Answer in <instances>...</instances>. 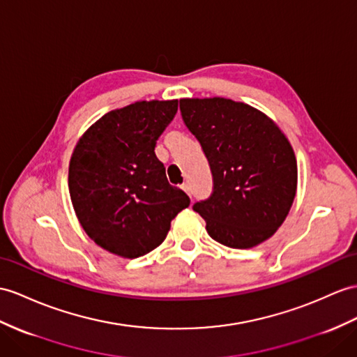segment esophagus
I'll return each instance as SVG.
<instances>
[{"mask_svg": "<svg viewBox=\"0 0 357 357\" xmlns=\"http://www.w3.org/2000/svg\"><path fill=\"white\" fill-rule=\"evenodd\" d=\"M181 189H183L188 195H190V186H189V183H183V185H181Z\"/></svg>", "mask_w": 357, "mask_h": 357, "instance_id": "esophagus-1", "label": "esophagus"}]
</instances>
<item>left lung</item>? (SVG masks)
<instances>
[{"instance_id":"1","label":"left lung","mask_w":357,"mask_h":357,"mask_svg":"<svg viewBox=\"0 0 357 357\" xmlns=\"http://www.w3.org/2000/svg\"><path fill=\"white\" fill-rule=\"evenodd\" d=\"M180 112L206 154L212 195L194 204L211 238L251 248L283 224L297 190L288 137L265 113L227 98H183Z\"/></svg>"}]
</instances>
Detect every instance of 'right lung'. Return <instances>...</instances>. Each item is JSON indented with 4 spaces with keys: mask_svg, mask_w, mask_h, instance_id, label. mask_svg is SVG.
<instances>
[{
    "mask_svg": "<svg viewBox=\"0 0 357 357\" xmlns=\"http://www.w3.org/2000/svg\"><path fill=\"white\" fill-rule=\"evenodd\" d=\"M177 109V100H153L112 110L86 130L73 151L68 186L75 215L95 244L113 255L150 253L190 203L168 183L154 153Z\"/></svg>",
    "mask_w": 357,
    "mask_h": 357,
    "instance_id": "right-lung-1",
    "label": "right lung"
}]
</instances>
